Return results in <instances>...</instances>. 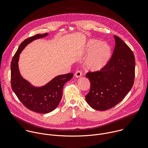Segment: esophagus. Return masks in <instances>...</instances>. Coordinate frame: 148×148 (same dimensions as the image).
<instances>
[{
  "label": "esophagus",
  "instance_id": "1",
  "mask_svg": "<svg viewBox=\"0 0 148 148\" xmlns=\"http://www.w3.org/2000/svg\"><path fill=\"white\" fill-rule=\"evenodd\" d=\"M74 75L76 78H79L82 76V73L80 71H77L75 72Z\"/></svg>",
  "mask_w": 148,
  "mask_h": 148
}]
</instances>
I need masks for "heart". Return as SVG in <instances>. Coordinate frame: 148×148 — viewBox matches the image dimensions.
<instances>
[{
    "label": "heart",
    "mask_w": 148,
    "mask_h": 148,
    "mask_svg": "<svg viewBox=\"0 0 148 148\" xmlns=\"http://www.w3.org/2000/svg\"><path fill=\"white\" fill-rule=\"evenodd\" d=\"M84 50L88 56L84 62V68L93 73L100 72L106 67L112 53L111 46L108 43L95 38L88 39Z\"/></svg>",
    "instance_id": "obj_1"
}]
</instances>
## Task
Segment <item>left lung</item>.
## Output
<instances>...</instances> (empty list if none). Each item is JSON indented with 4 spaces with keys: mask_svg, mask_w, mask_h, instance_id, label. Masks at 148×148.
<instances>
[{
    "mask_svg": "<svg viewBox=\"0 0 148 148\" xmlns=\"http://www.w3.org/2000/svg\"><path fill=\"white\" fill-rule=\"evenodd\" d=\"M114 37L115 46L107 67L100 72L86 74L91 88L86 99L91 108L98 111L107 110L119 103L130 91L134 82V53L122 39Z\"/></svg>",
    "mask_w": 148,
    "mask_h": 148,
    "instance_id": "8db88e82",
    "label": "left lung"
}]
</instances>
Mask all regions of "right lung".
<instances>
[{"instance_id":"1","label":"right lung","mask_w":148,"mask_h":148,"mask_svg":"<svg viewBox=\"0 0 148 148\" xmlns=\"http://www.w3.org/2000/svg\"><path fill=\"white\" fill-rule=\"evenodd\" d=\"M48 35L47 33L38 34L24 40L19 46L11 62V86L13 92L27 108L40 114L50 112L57 107L62 98L63 87L74 75L73 73H69L57 75L41 87L33 86L21 75L18 68L20 53L34 40Z\"/></svg>"}]
</instances>
